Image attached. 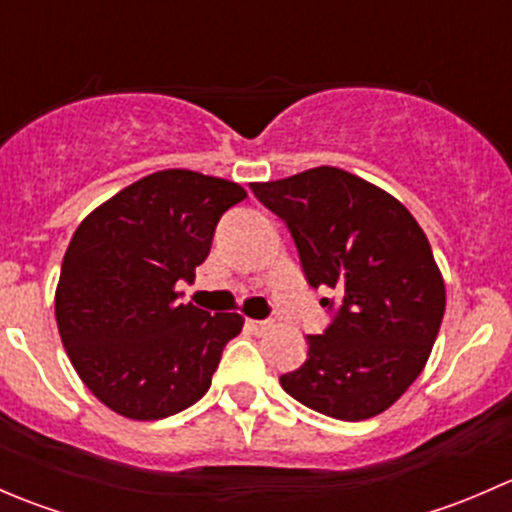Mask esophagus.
I'll return each instance as SVG.
<instances>
[{"mask_svg": "<svg viewBox=\"0 0 512 512\" xmlns=\"http://www.w3.org/2000/svg\"><path fill=\"white\" fill-rule=\"evenodd\" d=\"M247 329L252 334H265L272 329V322H262V319H247Z\"/></svg>", "mask_w": 512, "mask_h": 512, "instance_id": "1", "label": "esophagus"}]
</instances>
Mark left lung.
Wrapping results in <instances>:
<instances>
[{"label":"left lung","mask_w":512,"mask_h":512,"mask_svg":"<svg viewBox=\"0 0 512 512\" xmlns=\"http://www.w3.org/2000/svg\"><path fill=\"white\" fill-rule=\"evenodd\" d=\"M252 193L287 223L309 285L344 292L282 389L324 416H379L418 379L446 312L426 232L394 195L332 165L252 183Z\"/></svg>","instance_id":"8db88e82"}]
</instances>
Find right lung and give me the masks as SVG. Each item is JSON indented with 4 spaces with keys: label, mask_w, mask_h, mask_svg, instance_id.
<instances>
[{
    "label": "right lung",
    "mask_w": 512,
    "mask_h": 512,
    "mask_svg": "<svg viewBox=\"0 0 512 512\" xmlns=\"http://www.w3.org/2000/svg\"><path fill=\"white\" fill-rule=\"evenodd\" d=\"M247 198L232 180L170 168L91 210L66 247L54 294L61 342L91 394L133 421L193 406L210 389L237 312L180 304L227 208Z\"/></svg>",
    "instance_id": "obj_1"
}]
</instances>
